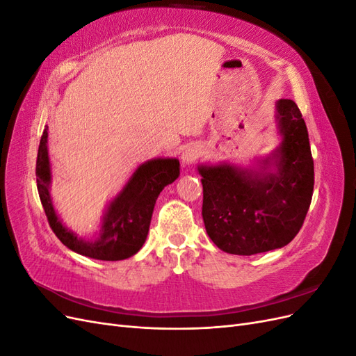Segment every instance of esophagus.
<instances>
[{
  "instance_id": "34e87169",
  "label": "esophagus",
  "mask_w": 356,
  "mask_h": 356,
  "mask_svg": "<svg viewBox=\"0 0 356 356\" xmlns=\"http://www.w3.org/2000/svg\"><path fill=\"white\" fill-rule=\"evenodd\" d=\"M200 156V149L193 145V144H188L186 145L184 148H182L181 152V163L182 166H190L191 163H195V160Z\"/></svg>"
}]
</instances>
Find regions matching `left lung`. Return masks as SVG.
Wrapping results in <instances>:
<instances>
[{"label": "left lung", "instance_id": "obj_1", "mask_svg": "<svg viewBox=\"0 0 356 356\" xmlns=\"http://www.w3.org/2000/svg\"><path fill=\"white\" fill-rule=\"evenodd\" d=\"M281 141L250 166L199 165L202 217L221 251L254 255L288 245L303 225L315 172L306 123L294 101L276 102Z\"/></svg>", "mask_w": 356, "mask_h": 356}]
</instances>
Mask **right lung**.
Returning a JSON list of instances; mask_svg holds the SVG:
<instances>
[{
  "mask_svg": "<svg viewBox=\"0 0 356 356\" xmlns=\"http://www.w3.org/2000/svg\"><path fill=\"white\" fill-rule=\"evenodd\" d=\"M47 129L46 126L40 141L35 175L40 200L51 230L71 251L95 260L118 261L135 255L145 243L160 191L179 175L178 159L157 157L139 165L118 195L106 204L98 236L95 239H83L63 225L53 207Z\"/></svg>",
  "mask_w": 356,
  "mask_h": 356,
  "instance_id": "1",
  "label": "right lung"
}]
</instances>
